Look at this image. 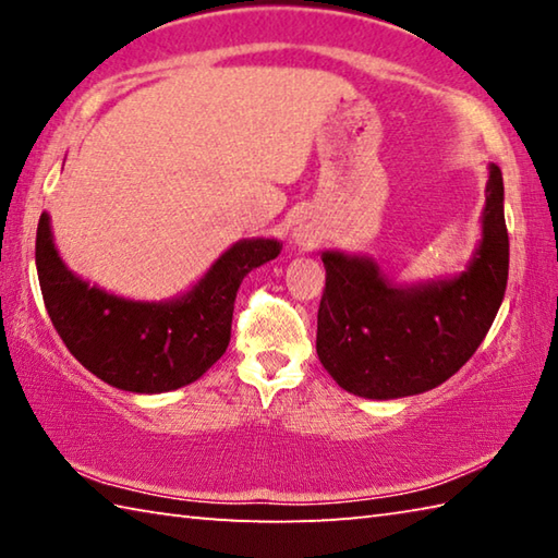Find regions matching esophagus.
<instances>
[{"label": "esophagus", "instance_id": "esophagus-1", "mask_svg": "<svg viewBox=\"0 0 558 558\" xmlns=\"http://www.w3.org/2000/svg\"><path fill=\"white\" fill-rule=\"evenodd\" d=\"M319 235H323V231H319L317 221L310 219V216H300L290 229V239L292 243L300 245V248H313V245L319 241Z\"/></svg>", "mask_w": 558, "mask_h": 558}]
</instances>
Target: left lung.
<instances>
[{"instance_id": "1", "label": "left lung", "mask_w": 558, "mask_h": 558, "mask_svg": "<svg viewBox=\"0 0 558 558\" xmlns=\"http://www.w3.org/2000/svg\"><path fill=\"white\" fill-rule=\"evenodd\" d=\"M483 239L465 270L393 282L369 256L323 251L327 270L317 313V356L344 391L389 401L448 381L475 349L505 300L509 239L505 184L489 165Z\"/></svg>"}]
</instances>
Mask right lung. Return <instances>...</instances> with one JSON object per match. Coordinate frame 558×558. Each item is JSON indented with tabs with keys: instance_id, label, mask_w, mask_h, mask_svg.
<instances>
[{
	"instance_id": "add662e5",
	"label": "right lung",
	"mask_w": 558,
	"mask_h": 558,
	"mask_svg": "<svg viewBox=\"0 0 558 558\" xmlns=\"http://www.w3.org/2000/svg\"><path fill=\"white\" fill-rule=\"evenodd\" d=\"M278 239H243L172 300H130L69 270L53 243L51 216L36 229L44 305L69 352L116 389L165 393L204 376L231 339L233 302L253 268L278 258Z\"/></svg>"
}]
</instances>
